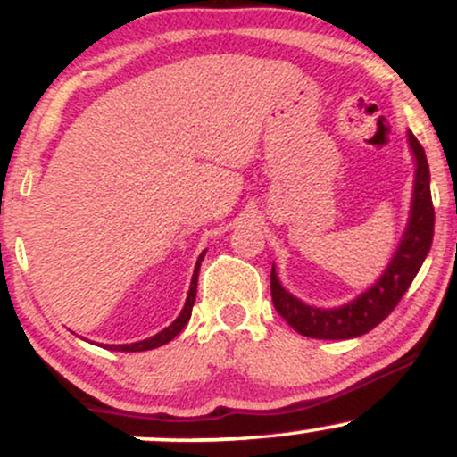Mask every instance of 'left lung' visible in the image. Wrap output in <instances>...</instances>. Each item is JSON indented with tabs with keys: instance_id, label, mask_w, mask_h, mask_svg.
<instances>
[{
	"instance_id": "obj_1",
	"label": "left lung",
	"mask_w": 457,
	"mask_h": 457,
	"mask_svg": "<svg viewBox=\"0 0 457 457\" xmlns=\"http://www.w3.org/2000/svg\"><path fill=\"white\" fill-rule=\"evenodd\" d=\"M408 145L414 156V185H412V204L408 214L406 229L397 245L395 253L386 266L380 279L354 301L345 303L342 307L322 309L305 305L292 296L279 283L275 272V264L270 270V295L279 316L290 324L296 333L313 339H353L359 335L370 333L378 327L389 313L395 309L402 296L411 287L423 260L429 253L434 238V206L432 193H429V167L426 152L417 137L408 130Z\"/></svg>"
}]
</instances>
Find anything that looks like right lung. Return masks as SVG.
<instances>
[{
	"instance_id": "obj_1",
	"label": "right lung",
	"mask_w": 457,
	"mask_h": 457,
	"mask_svg": "<svg viewBox=\"0 0 457 457\" xmlns=\"http://www.w3.org/2000/svg\"><path fill=\"white\" fill-rule=\"evenodd\" d=\"M204 255H206V251H204V253L197 258V264H195V270H193V279H191V287H188V296H187L185 307H182L180 316H178L174 322L170 324V327L162 328L161 333L152 335V337H148V339H144V342L122 344V345H107V348L109 350H120V353H144V350L159 348V345L171 342V339H174L176 335L180 333L182 328H185L188 318H191V309H193V305H195V296H197V275H199V266H202Z\"/></svg>"
}]
</instances>
